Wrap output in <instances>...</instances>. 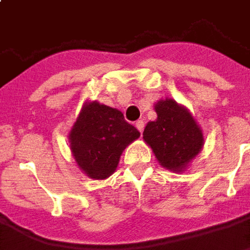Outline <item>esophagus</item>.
Segmentation results:
<instances>
[{
  "label": "esophagus",
  "instance_id": "obj_1",
  "mask_svg": "<svg viewBox=\"0 0 250 250\" xmlns=\"http://www.w3.org/2000/svg\"><path fill=\"white\" fill-rule=\"evenodd\" d=\"M135 125H136V128L139 130V132L142 134V131H143V127H145V122H143V120H138V122L135 123Z\"/></svg>",
  "mask_w": 250,
  "mask_h": 250
}]
</instances>
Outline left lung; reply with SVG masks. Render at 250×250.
I'll use <instances>...</instances> for the list:
<instances>
[{"label": "left lung", "instance_id": "1", "mask_svg": "<svg viewBox=\"0 0 250 250\" xmlns=\"http://www.w3.org/2000/svg\"><path fill=\"white\" fill-rule=\"evenodd\" d=\"M157 119L148 122L143 141L151 147L162 167L182 173L204 148V134L191 112L174 99L158 100Z\"/></svg>", "mask_w": 250, "mask_h": 250}]
</instances>
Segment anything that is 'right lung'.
Segmentation results:
<instances>
[{
	"mask_svg": "<svg viewBox=\"0 0 250 250\" xmlns=\"http://www.w3.org/2000/svg\"><path fill=\"white\" fill-rule=\"evenodd\" d=\"M139 136L119 109L92 100L83 104L68 139L79 168L89 178L102 181L115 173L122 152Z\"/></svg>",
	"mask_w": 250,
	"mask_h": 250,
	"instance_id": "1",
	"label": "right lung"
}]
</instances>
